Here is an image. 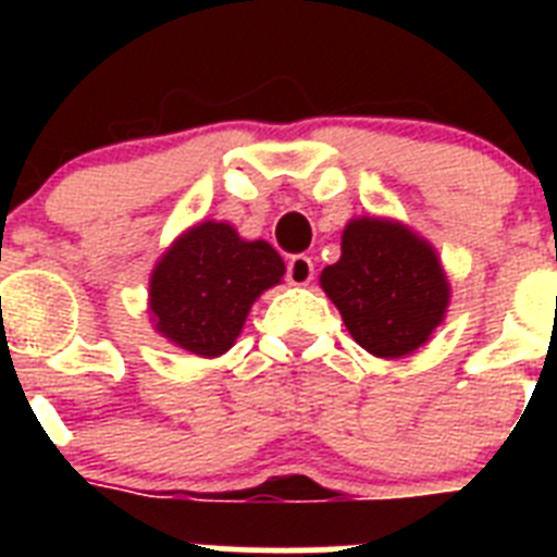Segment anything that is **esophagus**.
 Segmentation results:
<instances>
[{
  "label": "esophagus",
  "mask_w": 557,
  "mask_h": 557,
  "mask_svg": "<svg viewBox=\"0 0 557 557\" xmlns=\"http://www.w3.org/2000/svg\"><path fill=\"white\" fill-rule=\"evenodd\" d=\"M314 278V264L309 256L298 253V256H289L287 262V282L295 284V287H304Z\"/></svg>",
  "instance_id": "34e87169"
}]
</instances>
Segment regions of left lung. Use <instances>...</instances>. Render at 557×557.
<instances>
[{"instance_id": "left-lung-1", "label": "left lung", "mask_w": 557, "mask_h": 557, "mask_svg": "<svg viewBox=\"0 0 557 557\" xmlns=\"http://www.w3.org/2000/svg\"><path fill=\"white\" fill-rule=\"evenodd\" d=\"M321 287L351 337L376 357H405L424 346L449 304L435 250L391 220H351L343 256L323 270Z\"/></svg>"}]
</instances>
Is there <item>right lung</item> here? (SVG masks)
<instances>
[{"instance_id":"1","label":"right lung","mask_w":557,"mask_h":557,"mask_svg":"<svg viewBox=\"0 0 557 557\" xmlns=\"http://www.w3.org/2000/svg\"><path fill=\"white\" fill-rule=\"evenodd\" d=\"M282 275V256L262 239L245 243L225 223L195 225L152 270L156 329L186 351L218 357L234 346L250 304Z\"/></svg>"}]
</instances>
